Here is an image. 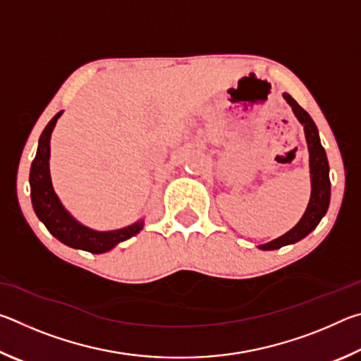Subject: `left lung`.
<instances>
[{
	"label": "left lung",
	"instance_id": "obj_1",
	"mask_svg": "<svg viewBox=\"0 0 361 361\" xmlns=\"http://www.w3.org/2000/svg\"><path fill=\"white\" fill-rule=\"evenodd\" d=\"M283 99L288 102L293 113L298 118V121L304 126L305 140H307L309 146V162H310V183H312V192H310V200L307 205V210L299 219V223L291 231L286 232L279 239L267 242L264 245H259L261 250H277L283 245H290V243H296L305 235L310 234L320 219L325 216L329 205V195H331V183H329V166L325 148L320 143L319 130H317L315 122L310 118L309 113L298 105L296 100L291 95L283 94Z\"/></svg>",
	"mask_w": 361,
	"mask_h": 361
}]
</instances>
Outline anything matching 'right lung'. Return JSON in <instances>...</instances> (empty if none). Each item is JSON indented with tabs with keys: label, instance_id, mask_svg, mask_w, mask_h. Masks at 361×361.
<instances>
[{
	"label": "right lung",
	"instance_id": "1",
	"mask_svg": "<svg viewBox=\"0 0 361 361\" xmlns=\"http://www.w3.org/2000/svg\"><path fill=\"white\" fill-rule=\"evenodd\" d=\"M63 111L57 113L49 121L46 129L42 130L38 151L30 169V189H32V204L36 213L47 231L65 245L71 248L84 250L90 253H105L114 248L119 242H124L137 235L143 229V219L127 228L116 231H94L87 226L76 221L60 202L57 194L54 192L51 172H49V157H51V135L56 122Z\"/></svg>",
	"mask_w": 361,
	"mask_h": 361
}]
</instances>
